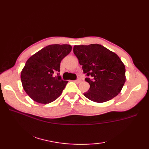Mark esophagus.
<instances>
[{
  "mask_svg": "<svg viewBox=\"0 0 149 149\" xmlns=\"http://www.w3.org/2000/svg\"><path fill=\"white\" fill-rule=\"evenodd\" d=\"M81 79L80 78H78L76 81H75V83H81Z\"/></svg>",
  "mask_w": 149,
  "mask_h": 149,
  "instance_id": "34e87169",
  "label": "esophagus"
}]
</instances>
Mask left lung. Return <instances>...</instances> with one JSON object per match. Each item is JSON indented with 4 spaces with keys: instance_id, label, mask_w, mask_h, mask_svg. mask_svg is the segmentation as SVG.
I'll return each instance as SVG.
<instances>
[{
    "instance_id": "obj_1",
    "label": "left lung",
    "mask_w": 149,
    "mask_h": 149,
    "mask_svg": "<svg viewBox=\"0 0 149 149\" xmlns=\"http://www.w3.org/2000/svg\"><path fill=\"white\" fill-rule=\"evenodd\" d=\"M74 53L90 85L85 97L102 103L118 95L125 82V65L118 55L99 44L75 45Z\"/></svg>"
}]
</instances>
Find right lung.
Instances as JSON below:
<instances>
[{
  "label": "right lung",
  "instance_id": "right-lung-1",
  "mask_svg": "<svg viewBox=\"0 0 149 149\" xmlns=\"http://www.w3.org/2000/svg\"><path fill=\"white\" fill-rule=\"evenodd\" d=\"M71 50L72 46L67 44L50 45L28 59L21 72V81L33 100L49 104L61 94L68 81L59 75L60 63Z\"/></svg>",
  "mask_w": 149,
  "mask_h": 149
}]
</instances>
